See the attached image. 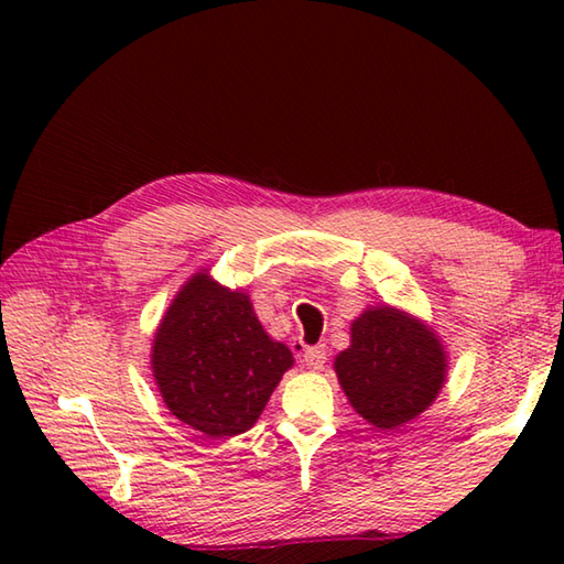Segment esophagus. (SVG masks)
<instances>
[{
    "label": "esophagus",
    "mask_w": 564,
    "mask_h": 564,
    "mask_svg": "<svg viewBox=\"0 0 564 564\" xmlns=\"http://www.w3.org/2000/svg\"><path fill=\"white\" fill-rule=\"evenodd\" d=\"M303 361H305V366L310 370H322V368H325V364H327L325 346H310V349L303 356Z\"/></svg>",
    "instance_id": "34e87169"
}]
</instances>
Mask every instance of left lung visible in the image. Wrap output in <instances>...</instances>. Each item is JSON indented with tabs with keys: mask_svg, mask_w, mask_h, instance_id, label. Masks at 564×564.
Masks as SVG:
<instances>
[{
	"mask_svg": "<svg viewBox=\"0 0 564 564\" xmlns=\"http://www.w3.org/2000/svg\"><path fill=\"white\" fill-rule=\"evenodd\" d=\"M446 351L424 322L394 307H370L351 325V346L334 370L354 410L378 429L412 422L446 380Z\"/></svg>",
	"mask_w": 564,
	"mask_h": 564,
	"instance_id": "1",
	"label": "left lung"
}]
</instances>
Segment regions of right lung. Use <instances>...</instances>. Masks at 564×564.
Returning a JSON list of instances; mask_svg holds the SVG:
<instances>
[{
  "instance_id": "right-lung-1",
  "label": "right lung",
  "mask_w": 564,
  "mask_h": 564,
  "mask_svg": "<svg viewBox=\"0 0 564 564\" xmlns=\"http://www.w3.org/2000/svg\"><path fill=\"white\" fill-rule=\"evenodd\" d=\"M293 354L263 332L249 295L191 275L152 344V376L170 412L213 438L254 426Z\"/></svg>"
}]
</instances>
